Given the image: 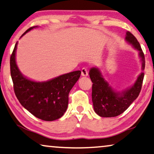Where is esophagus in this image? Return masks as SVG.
<instances>
[{"label":"esophagus","mask_w":154,"mask_h":154,"mask_svg":"<svg viewBox=\"0 0 154 154\" xmlns=\"http://www.w3.org/2000/svg\"><path fill=\"white\" fill-rule=\"evenodd\" d=\"M88 75V70H87L86 68H83L82 70V76L83 77H87Z\"/></svg>","instance_id":"obj_1"}]
</instances>
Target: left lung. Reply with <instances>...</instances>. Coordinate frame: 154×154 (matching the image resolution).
I'll return each instance as SVG.
<instances>
[{
  "instance_id": "obj_1",
  "label": "left lung",
  "mask_w": 154,
  "mask_h": 154,
  "mask_svg": "<svg viewBox=\"0 0 154 154\" xmlns=\"http://www.w3.org/2000/svg\"><path fill=\"white\" fill-rule=\"evenodd\" d=\"M125 40L138 51L142 63V70H143L145 67V60L139 42L129 32L126 33ZM89 75L93 83L92 86V101L94 111L100 117L111 118L122 113L138 97L144 73L141 72L134 84L121 93L116 91L110 86L97 68H91Z\"/></svg>"
}]
</instances>
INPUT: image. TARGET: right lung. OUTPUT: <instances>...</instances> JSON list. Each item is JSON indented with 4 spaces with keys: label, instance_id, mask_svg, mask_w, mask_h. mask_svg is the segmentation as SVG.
Returning <instances> with one entry per match:
<instances>
[{
    "label": "right lung",
    "instance_id": "right-lung-1",
    "mask_svg": "<svg viewBox=\"0 0 154 154\" xmlns=\"http://www.w3.org/2000/svg\"><path fill=\"white\" fill-rule=\"evenodd\" d=\"M37 27H31L20 37ZM17 44L18 42L10 57L11 77L17 99L25 109L38 119L53 121L60 118L67 109L68 94L80 77L81 71H73L46 82L27 79L20 72L16 62Z\"/></svg>",
    "mask_w": 154,
    "mask_h": 154
}]
</instances>
